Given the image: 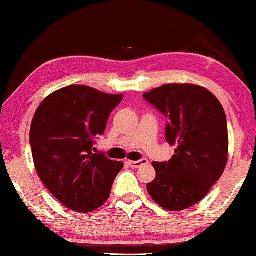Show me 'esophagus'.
<instances>
[{"label":"esophagus","instance_id":"obj_1","mask_svg":"<svg viewBox=\"0 0 256 256\" xmlns=\"http://www.w3.org/2000/svg\"><path fill=\"white\" fill-rule=\"evenodd\" d=\"M128 162V165L130 166V167L138 168V167H140V166H142V165H146V164L148 162V160L147 159H141V160H138V162H130V160H129V162Z\"/></svg>","mask_w":256,"mask_h":256}]
</instances>
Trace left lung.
<instances>
[{
  "label": "left lung",
  "mask_w": 256,
  "mask_h": 256,
  "mask_svg": "<svg viewBox=\"0 0 256 256\" xmlns=\"http://www.w3.org/2000/svg\"><path fill=\"white\" fill-rule=\"evenodd\" d=\"M144 98L167 118L166 141L176 148L168 162H153L156 179L147 184L153 200L180 211L203 200L224 172L228 123L220 100L205 88L166 84Z\"/></svg>",
  "instance_id": "1"
}]
</instances>
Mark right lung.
I'll return each instance as SVG.
<instances>
[{
    "instance_id": "right-lung-1",
    "label": "right lung",
    "mask_w": 256,
    "mask_h": 256,
    "mask_svg": "<svg viewBox=\"0 0 256 256\" xmlns=\"http://www.w3.org/2000/svg\"><path fill=\"white\" fill-rule=\"evenodd\" d=\"M122 98L70 85L46 97L34 114L30 142L36 173L68 209L91 212L109 198L123 162L92 153V146Z\"/></svg>"
}]
</instances>
